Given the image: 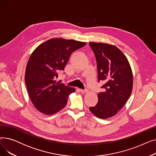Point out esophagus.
<instances>
[{
	"label": "esophagus",
	"mask_w": 156,
	"mask_h": 156,
	"mask_svg": "<svg viewBox=\"0 0 156 156\" xmlns=\"http://www.w3.org/2000/svg\"><path fill=\"white\" fill-rule=\"evenodd\" d=\"M80 91L82 93V94H85L87 92H88V90H83V89H81L80 90Z\"/></svg>",
	"instance_id": "obj_1"
}]
</instances>
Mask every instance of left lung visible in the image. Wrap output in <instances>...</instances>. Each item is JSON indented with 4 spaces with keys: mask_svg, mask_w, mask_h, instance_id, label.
<instances>
[{
    "mask_svg": "<svg viewBox=\"0 0 156 156\" xmlns=\"http://www.w3.org/2000/svg\"><path fill=\"white\" fill-rule=\"evenodd\" d=\"M96 61L98 81L105 83V90L98 94V102L90 111L101 119L111 118L123 107L132 94L133 74L129 62L114 45L90 42Z\"/></svg>",
    "mask_w": 156,
    "mask_h": 156,
    "instance_id": "left-lung-1",
    "label": "left lung"
}]
</instances>
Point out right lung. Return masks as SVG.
I'll use <instances>...</instances> for the list:
<instances>
[{
  "label": "right lung",
  "instance_id": "right-lung-1",
  "mask_svg": "<svg viewBox=\"0 0 156 156\" xmlns=\"http://www.w3.org/2000/svg\"><path fill=\"white\" fill-rule=\"evenodd\" d=\"M85 42L63 38L50 39L31 54L25 71V83L31 101L45 114H54L63 109L74 88L55 80L64 70L71 54Z\"/></svg>",
  "mask_w": 156,
  "mask_h": 156
}]
</instances>
